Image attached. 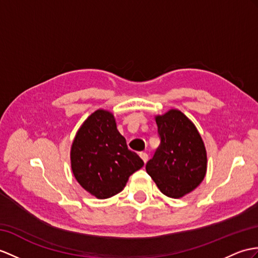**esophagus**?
<instances>
[{
	"instance_id": "obj_1",
	"label": "esophagus",
	"mask_w": 258,
	"mask_h": 258,
	"mask_svg": "<svg viewBox=\"0 0 258 258\" xmlns=\"http://www.w3.org/2000/svg\"><path fill=\"white\" fill-rule=\"evenodd\" d=\"M139 155H140V158L143 160V162H144V163H147V162H148L149 156H148V154H147L146 152H140V153H139Z\"/></svg>"
}]
</instances>
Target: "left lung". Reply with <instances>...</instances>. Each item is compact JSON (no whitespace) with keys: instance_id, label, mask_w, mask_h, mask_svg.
<instances>
[{"instance_id":"obj_1","label":"left lung","mask_w":258,"mask_h":258,"mask_svg":"<svg viewBox=\"0 0 258 258\" xmlns=\"http://www.w3.org/2000/svg\"><path fill=\"white\" fill-rule=\"evenodd\" d=\"M161 143L146 165L147 173L167 197L180 198L204 180L207 152L197 128L183 112L155 116Z\"/></svg>"}]
</instances>
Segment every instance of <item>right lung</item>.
Returning <instances> with one entry per match:
<instances>
[{"label": "right lung", "mask_w": 258, "mask_h": 258, "mask_svg": "<svg viewBox=\"0 0 258 258\" xmlns=\"http://www.w3.org/2000/svg\"><path fill=\"white\" fill-rule=\"evenodd\" d=\"M71 168L78 183L98 199L120 192L144 163L117 130L114 115L98 109L83 122L71 147Z\"/></svg>", "instance_id": "obj_1"}]
</instances>
